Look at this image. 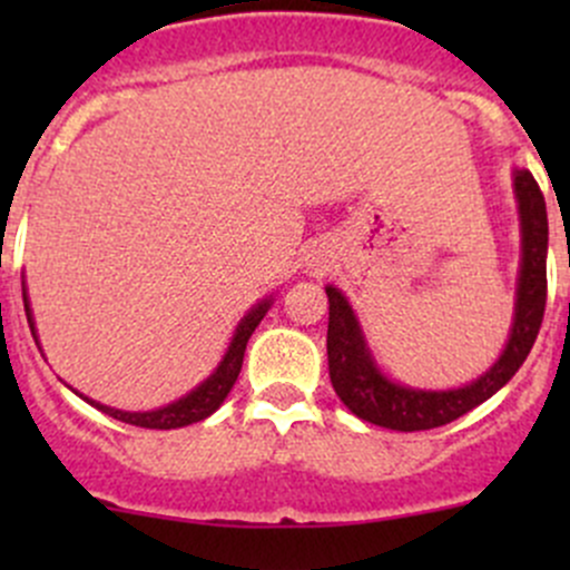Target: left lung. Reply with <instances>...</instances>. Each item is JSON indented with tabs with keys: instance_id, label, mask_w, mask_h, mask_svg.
<instances>
[{
	"instance_id": "8db88e82",
	"label": "left lung",
	"mask_w": 570,
	"mask_h": 570,
	"mask_svg": "<svg viewBox=\"0 0 570 570\" xmlns=\"http://www.w3.org/2000/svg\"><path fill=\"white\" fill-rule=\"evenodd\" d=\"M515 212H519V278H515L513 322L499 358L474 381L455 389H422L394 381L372 353L353 303L338 286L327 284V370L333 392L364 422L396 433H416L455 422L471 407L491 400L519 372L538 338L546 312V253L549 217L538 181L527 168H513Z\"/></svg>"
}]
</instances>
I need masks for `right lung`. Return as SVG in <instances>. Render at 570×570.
<instances>
[{"label":"right lung","mask_w":570,"mask_h":570,"mask_svg":"<svg viewBox=\"0 0 570 570\" xmlns=\"http://www.w3.org/2000/svg\"><path fill=\"white\" fill-rule=\"evenodd\" d=\"M21 295H24V312H27V322H30L32 338H36V344L40 350L36 314H32L30 295H27V281H21ZM273 301L275 297L267 295V297H262L258 303H253V306L248 308V314H245V317L237 322V327H234L232 342H228L226 353H223V358L217 361L215 370L209 372V377H204L198 386L189 389L187 394L178 396V400H174V402H168V405H159V407H154V411H120V407H109V405H105V402H96V400H90V396L79 394L77 389H71V386L68 389H71L73 394L82 396L88 405L99 407V411L107 413V416L118 419V422H126V424H137V428L176 430V428H187V424L200 422V419L212 416V413L223 405V400H226L228 392L234 389V383H237L239 370H243V358H245V347H248V338L258 327V322L264 320V314L269 312Z\"/></svg>","instance_id":"right-lung-1"}]
</instances>
